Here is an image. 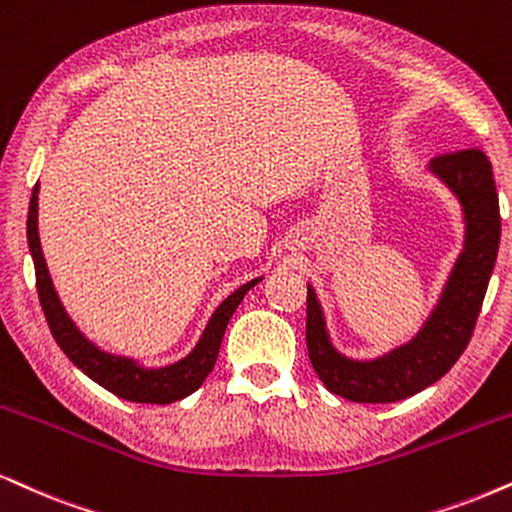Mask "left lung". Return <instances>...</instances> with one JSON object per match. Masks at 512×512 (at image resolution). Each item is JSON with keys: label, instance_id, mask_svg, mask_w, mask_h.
<instances>
[{"label": "left lung", "instance_id": "left-lung-1", "mask_svg": "<svg viewBox=\"0 0 512 512\" xmlns=\"http://www.w3.org/2000/svg\"><path fill=\"white\" fill-rule=\"evenodd\" d=\"M432 174L456 193L465 215V248L420 333L390 354L354 361L331 345L321 304L307 286V349L314 371L333 394L359 404H390L411 397L456 364L480 316L501 241V212L491 163L480 148L432 158Z\"/></svg>", "mask_w": 512, "mask_h": 512}]
</instances>
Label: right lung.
<instances>
[{
    "label": "right lung",
    "instance_id": "1",
    "mask_svg": "<svg viewBox=\"0 0 512 512\" xmlns=\"http://www.w3.org/2000/svg\"><path fill=\"white\" fill-rule=\"evenodd\" d=\"M37 193H40V184H35L30 198L28 210V245L32 262H35V278H37V295H40L42 312L47 316L49 331L54 335L56 345L63 349V354L80 368L84 375L106 387L115 397H122L127 401H137V404H172L189 397L196 392L208 373L215 366L219 345H222L226 323L234 316L236 307L248 293L255 288L262 278H252L238 290H234L226 300L219 304L212 314V319L205 326L203 338L193 347L189 357H184L177 364L163 366V368H144L134 359L115 357V354L103 352L89 342L75 326L73 319L66 314L61 300H58L54 283H51L47 262H44L42 245H40V231H37Z\"/></svg>",
    "mask_w": 512,
    "mask_h": 512
}]
</instances>
